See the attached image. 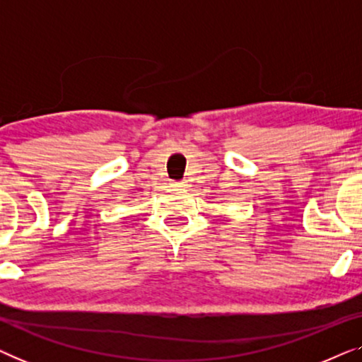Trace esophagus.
<instances>
[{
    "label": "esophagus",
    "mask_w": 362,
    "mask_h": 362,
    "mask_svg": "<svg viewBox=\"0 0 362 362\" xmlns=\"http://www.w3.org/2000/svg\"><path fill=\"white\" fill-rule=\"evenodd\" d=\"M173 186L175 187H186L187 182L186 181H180V182H173Z\"/></svg>",
    "instance_id": "obj_1"
}]
</instances>
